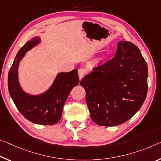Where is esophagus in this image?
I'll return each mask as SVG.
<instances>
[{
  "mask_svg": "<svg viewBox=\"0 0 161 161\" xmlns=\"http://www.w3.org/2000/svg\"><path fill=\"white\" fill-rule=\"evenodd\" d=\"M86 72V70L85 68L79 69L78 74H79V78H80V80H81V79L84 77V76L85 75Z\"/></svg>",
  "mask_w": 161,
  "mask_h": 161,
  "instance_id": "1",
  "label": "esophagus"
}]
</instances>
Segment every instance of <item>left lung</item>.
I'll use <instances>...</instances> for the list:
<instances>
[{
  "label": "left lung",
  "mask_w": 161,
  "mask_h": 161,
  "mask_svg": "<svg viewBox=\"0 0 161 161\" xmlns=\"http://www.w3.org/2000/svg\"><path fill=\"white\" fill-rule=\"evenodd\" d=\"M147 66L139 48L120 41L114 57L93 68L80 81L92 120L116 126L136 114L147 92Z\"/></svg>",
  "instance_id": "8db88e82"
}]
</instances>
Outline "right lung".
I'll use <instances>...</instances> for the list:
<instances>
[{
    "label": "right lung",
    "mask_w": 161,
    "mask_h": 161,
    "mask_svg": "<svg viewBox=\"0 0 161 161\" xmlns=\"http://www.w3.org/2000/svg\"><path fill=\"white\" fill-rule=\"evenodd\" d=\"M39 42V38L36 36L19 51L9 70L8 86L13 101L25 118L36 124L52 125L59 121L64 104L70 92L74 86L78 85L80 80L78 71L75 69L70 72L58 74L52 86L44 94L30 95L25 93L19 83L18 67L25 52Z\"/></svg>",
    "instance_id": "obj_1"
}]
</instances>
